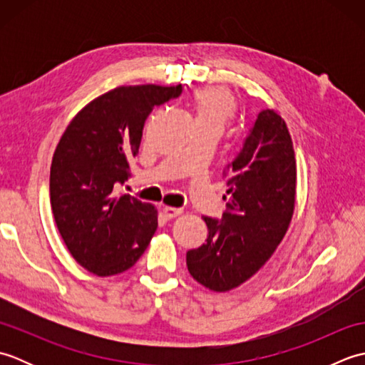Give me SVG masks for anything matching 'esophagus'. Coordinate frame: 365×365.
Masks as SVG:
<instances>
[{
    "instance_id": "obj_1",
    "label": "esophagus",
    "mask_w": 365,
    "mask_h": 365,
    "mask_svg": "<svg viewBox=\"0 0 365 365\" xmlns=\"http://www.w3.org/2000/svg\"><path fill=\"white\" fill-rule=\"evenodd\" d=\"M163 215H165L166 220H173V218H177L178 215H182V208H175V207H163L161 208Z\"/></svg>"
}]
</instances>
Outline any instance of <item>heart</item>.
<instances>
[{
    "instance_id": "1",
    "label": "heart",
    "mask_w": 365,
    "mask_h": 365,
    "mask_svg": "<svg viewBox=\"0 0 365 365\" xmlns=\"http://www.w3.org/2000/svg\"><path fill=\"white\" fill-rule=\"evenodd\" d=\"M192 106L200 128L222 127L232 120L237 113V100L226 88H200L192 94Z\"/></svg>"
}]
</instances>
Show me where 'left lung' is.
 Instances as JSON below:
<instances>
[{"label":"left lung","instance_id":"8db88e82","mask_svg":"<svg viewBox=\"0 0 365 365\" xmlns=\"http://www.w3.org/2000/svg\"><path fill=\"white\" fill-rule=\"evenodd\" d=\"M226 212L204 216L205 243L187 252L190 274L213 292L242 285L265 265L290 226L297 161L285 120L273 110L257 114L243 149L224 168Z\"/></svg>","mask_w":365,"mask_h":365}]
</instances>
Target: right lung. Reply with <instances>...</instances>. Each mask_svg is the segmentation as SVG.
<instances>
[{
	"label": "right lung",
	"instance_id": "right-lung-1",
	"mask_svg": "<svg viewBox=\"0 0 365 365\" xmlns=\"http://www.w3.org/2000/svg\"><path fill=\"white\" fill-rule=\"evenodd\" d=\"M182 94L177 86H120L88 103L54 150L50 202L73 259L97 276H113L141 257L158 226L157 208L118 195L130 177L153 106Z\"/></svg>",
	"mask_w": 365,
	"mask_h": 365
}]
</instances>
